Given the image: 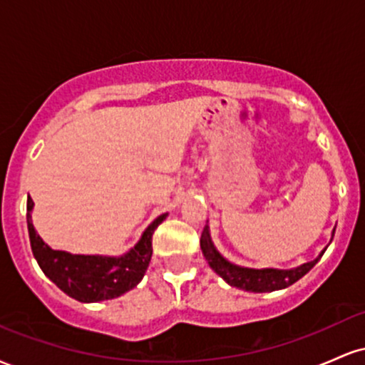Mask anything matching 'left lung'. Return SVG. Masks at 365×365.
<instances>
[{
    "mask_svg": "<svg viewBox=\"0 0 365 365\" xmlns=\"http://www.w3.org/2000/svg\"><path fill=\"white\" fill-rule=\"evenodd\" d=\"M200 249H202L204 257L209 266L216 271L226 283L232 284V287L240 288L245 292H254V293H264V292H274L282 290L299 282L302 276H305L309 271L316 266L317 261L322 257V252L319 257L314 259L311 262H305L300 267L295 269H249V267H240L235 264L228 262L226 259L215 249L211 242V235H209L207 225L204 226L202 237H200Z\"/></svg>",
    "mask_w": 365,
    "mask_h": 365,
    "instance_id": "1",
    "label": "left lung"
}]
</instances>
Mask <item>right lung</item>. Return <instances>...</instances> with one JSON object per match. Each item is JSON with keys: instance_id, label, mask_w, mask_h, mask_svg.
Instances as JSON below:
<instances>
[{"instance_id": "1", "label": "right lung", "mask_w": 365, "mask_h": 365, "mask_svg": "<svg viewBox=\"0 0 365 365\" xmlns=\"http://www.w3.org/2000/svg\"><path fill=\"white\" fill-rule=\"evenodd\" d=\"M34 202L27 199V228L32 254L37 264L51 282L78 302H99L123 295L135 288L148 271L153 255V233L165 221L161 215L148 226L139 244L121 257L103 255H72L53 250L36 233L31 220Z\"/></svg>"}]
</instances>
